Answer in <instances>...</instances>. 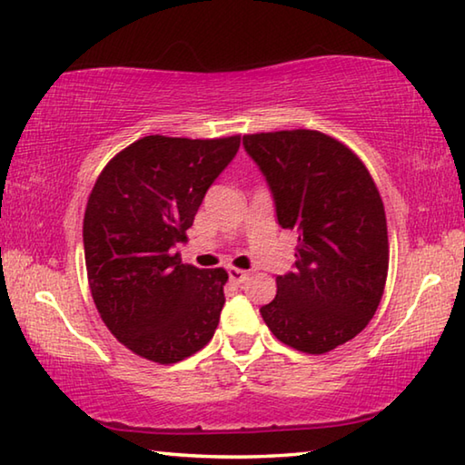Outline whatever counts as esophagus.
<instances>
[{"label":"esophagus","instance_id":"esophagus-1","mask_svg":"<svg viewBox=\"0 0 465 465\" xmlns=\"http://www.w3.org/2000/svg\"><path fill=\"white\" fill-rule=\"evenodd\" d=\"M247 277H249L247 271L236 269V267H231V269H229V279H231V283H234V285L244 283V282H247Z\"/></svg>","mask_w":465,"mask_h":465}]
</instances>
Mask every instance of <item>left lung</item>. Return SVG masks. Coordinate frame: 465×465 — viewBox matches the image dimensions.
<instances>
[{
	"instance_id": "8db88e82",
	"label": "left lung",
	"mask_w": 465,
	"mask_h": 465,
	"mask_svg": "<svg viewBox=\"0 0 465 465\" xmlns=\"http://www.w3.org/2000/svg\"><path fill=\"white\" fill-rule=\"evenodd\" d=\"M265 176L277 223L297 232L295 269L261 315L277 340L326 354L366 328L389 273L382 198L352 150L322 131L242 135Z\"/></svg>"
}]
</instances>
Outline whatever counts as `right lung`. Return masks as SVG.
<instances>
[{
	"label": "right lung",
	"instance_id": "1",
	"mask_svg": "<svg viewBox=\"0 0 465 465\" xmlns=\"http://www.w3.org/2000/svg\"><path fill=\"white\" fill-rule=\"evenodd\" d=\"M239 145L241 135H147L94 182L83 223L93 300L111 334L147 361L180 362L214 336L229 273L186 265L173 247Z\"/></svg>",
	"mask_w": 465,
	"mask_h": 465
}]
</instances>
